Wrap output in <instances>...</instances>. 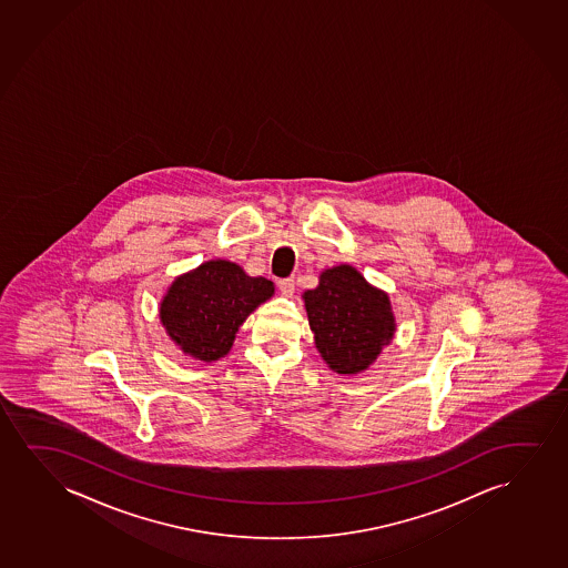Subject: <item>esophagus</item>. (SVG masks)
Wrapping results in <instances>:
<instances>
[{"mask_svg":"<svg viewBox=\"0 0 568 568\" xmlns=\"http://www.w3.org/2000/svg\"><path fill=\"white\" fill-rule=\"evenodd\" d=\"M278 287H281L282 294L290 297V295L294 294L295 290L294 278H282V281H278Z\"/></svg>","mask_w":568,"mask_h":568,"instance_id":"34e87169","label":"esophagus"}]
</instances>
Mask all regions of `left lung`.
Here are the masks:
<instances>
[{"label": "left lung", "mask_w": 568, "mask_h": 568, "mask_svg": "<svg viewBox=\"0 0 568 568\" xmlns=\"http://www.w3.org/2000/svg\"><path fill=\"white\" fill-rule=\"evenodd\" d=\"M318 354L331 369L356 375L393 341L396 323L388 295L354 266L326 268L318 286L303 294Z\"/></svg>", "instance_id": "left-lung-1"}]
</instances>
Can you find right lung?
<instances>
[{
	"label": "right lung",
	"instance_id": "right-lung-1",
	"mask_svg": "<svg viewBox=\"0 0 568 568\" xmlns=\"http://www.w3.org/2000/svg\"><path fill=\"white\" fill-rule=\"evenodd\" d=\"M274 284L216 258L178 276L160 302V321L183 354L216 362L232 349L243 321L271 300Z\"/></svg>",
	"mask_w": 568,
	"mask_h": 568
}]
</instances>
